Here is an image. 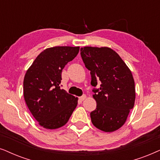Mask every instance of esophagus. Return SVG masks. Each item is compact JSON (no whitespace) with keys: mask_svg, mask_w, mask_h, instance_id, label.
<instances>
[{"mask_svg":"<svg viewBox=\"0 0 160 160\" xmlns=\"http://www.w3.org/2000/svg\"><path fill=\"white\" fill-rule=\"evenodd\" d=\"M86 94H83L82 96H81V97H79V99L81 100V101H83V100L86 99Z\"/></svg>","mask_w":160,"mask_h":160,"instance_id":"34e87169","label":"esophagus"}]
</instances>
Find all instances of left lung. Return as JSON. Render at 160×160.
Masks as SVG:
<instances>
[{
  "label": "left lung",
  "mask_w": 160,
  "mask_h": 160,
  "mask_svg": "<svg viewBox=\"0 0 160 160\" xmlns=\"http://www.w3.org/2000/svg\"><path fill=\"white\" fill-rule=\"evenodd\" d=\"M80 55L90 71L97 108L91 122L100 130L112 132L121 128L135 105V81L130 69L117 52L109 48L84 47Z\"/></svg>",
  "instance_id": "8db88e82"
}]
</instances>
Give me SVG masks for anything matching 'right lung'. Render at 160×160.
<instances>
[{"label":"right lung","mask_w":160,"mask_h":160,"mask_svg":"<svg viewBox=\"0 0 160 160\" xmlns=\"http://www.w3.org/2000/svg\"><path fill=\"white\" fill-rule=\"evenodd\" d=\"M79 47H53L40 53L25 73V101L40 126L54 129L63 127L78 105V97L61 88V72L78 54Z\"/></svg>","instance_id":"right-lung-1"}]
</instances>
